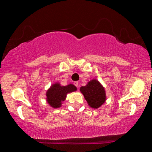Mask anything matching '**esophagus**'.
<instances>
[{"label": "esophagus", "mask_w": 152, "mask_h": 152, "mask_svg": "<svg viewBox=\"0 0 152 152\" xmlns=\"http://www.w3.org/2000/svg\"><path fill=\"white\" fill-rule=\"evenodd\" d=\"M74 85H75L76 86L78 87V81H75V82H74Z\"/></svg>", "instance_id": "1"}]
</instances>
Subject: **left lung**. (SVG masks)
<instances>
[{
	"instance_id": "8db88e82",
	"label": "left lung",
	"mask_w": 152,
	"mask_h": 152,
	"mask_svg": "<svg viewBox=\"0 0 152 152\" xmlns=\"http://www.w3.org/2000/svg\"><path fill=\"white\" fill-rule=\"evenodd\" d=\"M80 91L90 107L98 109L106 101V93L104 87L96 79L89 81L85 86L80 87Z\"/></svg>"
}]
</instances>
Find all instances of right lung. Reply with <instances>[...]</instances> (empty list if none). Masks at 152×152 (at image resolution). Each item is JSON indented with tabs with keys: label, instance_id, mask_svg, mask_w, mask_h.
I'll use <instances>...</instances> for the list:
<instances>
[{
	"label": "right lung",
	"instance_id": "1",
	"mask_svg": "<svg viewBox=\"0 0 152 152\" xmlns=\"http://www.w3.org/2000/svg\"><path fill=\"white\" fill-rule=\"evenodd\" d=\"M76 90V87L72 84L67 86H61L60 83L53 84L46 92L47 102L51 107L57 109L61 106L62 102L66 100L67 94Z\"/></svg>",
	"mask_w": 152,
	"mask_h": 152
}]
</instances>
